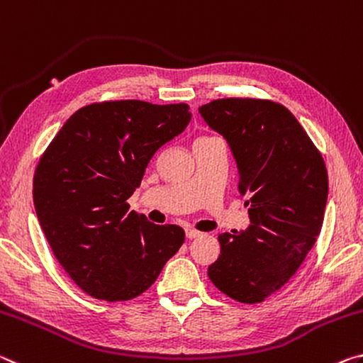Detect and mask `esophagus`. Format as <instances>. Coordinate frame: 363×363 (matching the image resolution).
Listing matches in <instances>:
<instances>
[{"label": "esophagus", "instance_id": "esophagus-1", "mask_svg": "<svg viewBox=\"0 0 363 363\" xmlns=\"http://www.w3.org/2000/svg\"><path fill=\"white\" fill-rule=\"evenodd\" d=\"M185 235H186L188 240H194V238H198L201 235V231L194 230V228H186L185 230Z\"/></svg>", "mask_w": 363, "mask_h": 363}]
</instances>
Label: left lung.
<instances>
[{"mask_svg": "<svg viewBox=\"0 0 363 363\" xmlns=\"http://www.w3.org/2000/svg\"><path fill=\"white\" fill-rule=\"evenodd\" d=\"M233 154L249 206L245 231L218 235L207 275L228 298L257 304L284 286L322 230L328 174L322 154L281 104L227 98L199 108Z\"/></svg>", "mask_w": 363, "mask_h": 363, "instance_id": "1", "label": "left lung"}]
</instances>
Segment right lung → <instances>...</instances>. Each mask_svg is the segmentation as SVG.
I'll list each match as a JSON object with an SVG mask.
<instances>
[{
  "label": "right lung",
  "instance_id": "obj_1",
  "mask_svg": "<svg viewBox=\"0 0 363 363\" xmlns=\"http://www.w3.org/2000/svg\"><path fill=\"white\" fill-rule=\"evenodd\" d=\"M188 104L109 101L64 123L33 177V204L57 262L86 294L130 301L185 241L178 225L130 211L154 154L191 121Z\"/></svg>",
  "mask_w": 363,
  "mask_h": 363
}]
</instances>
